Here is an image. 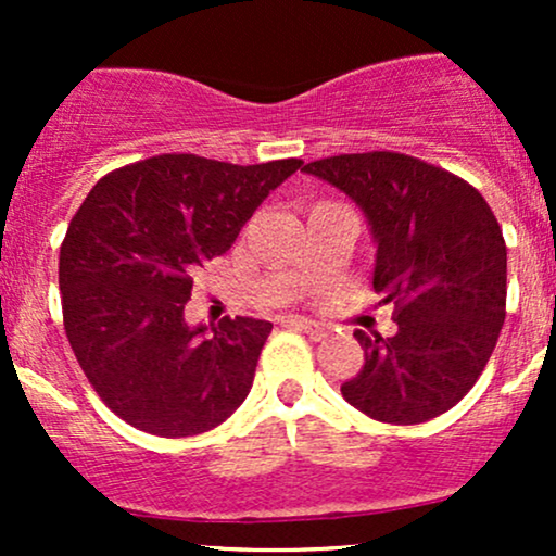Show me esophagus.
<instances>
[{
  "label": "esophagus",
  "mask_w": 556,
  "mask_h": 556,
  "mask_svg": "<svg viewBox=\"0 0 556 556\" xmlns=\"http://www.w3.org/2000/svg\"><path fill=\"white\" fill-rule=\"evenodd\" d=\"M285 324H287V327H295L300 331H305V334H311L314 340H324V337H327V331H329L327 327H321V324L308 321V318H300V316L285 318Z\"/></svg>",
  "instance_id": "obj_1"
}]
</instances>
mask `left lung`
<instances>
[{"label": "left lung", "mask_w": 556, "mask_h": 556, "mask_svg": "<svg viewBox=\"0 0 556 556\" xmlns=\"http://www.w3.org/2000/svg\"><path fill=\"white\" fill-rule=\"evenodd\" d=\"M366 216L374 290L394 305L392 337H358L366 363L342 397L381 424H424L457 405L494 353L507 303V245L473 185L420 159L371 151L318 159Z\"/></svg>", "instance_id": "8db88e82"}]
</instances>
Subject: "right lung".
Here are the masks:
<instances>
[{"label": "right lung", "mask_w": 556, "mask_h": 556, "mask_svg": "<svg viewBox=\"0 0 556 556\" xmlns=\"http://www.w3.org/2000/svg\"><path fill=\"white\" fill-rule=\"evenodd\" d=\"M300 164L162 154L93 185L60 248V292L70 348L114 416L177 439L242 405L271 324L235 316L190 327L185 303L193 274L232 248Z\"/></svg>", "instance_id": "obj_1"}]
</instances>
